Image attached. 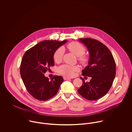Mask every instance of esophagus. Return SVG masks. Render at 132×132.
<instances>
[{"mask_svg": "<svg viewBox=\"0 0 132 132\" xmlns=\"http://www.w3.org/2000/svg\"><path fill=\"white\" fill-rule=\"evenodd\" d=\"M63 78H64V80H67V79H70V78H69V77H66V76L63 77Z\"/></svg>", "mask_w": 132, "mask_h": 132, "instance_id": "34e87169", "label": "esophagus"}]
</instances>
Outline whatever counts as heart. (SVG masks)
<instances>
[{"label":"heart","instance_id":"obj_1","mask_svg":"<svg viewBox=\"0 0 132 132\" xmlns=\"http://www.w3.org/2000/svg\"><path fill=\"white\" fill-rule=\"evenodd\" d=\"M67 48L72 53L78 57L79 61L82 64H86L88 62V57L85 55L86 52L85 47L80 43L77 42H72L67 45ZM64 50L63 47H60L56 50L53 55V59L56 63H60L62 61ZM60 73L68 77L74 76L75 72L79 70L77 66H71L64 64L58 68Z\"/></svg>","mask_w":132,"mask_h":132}]
</instances>
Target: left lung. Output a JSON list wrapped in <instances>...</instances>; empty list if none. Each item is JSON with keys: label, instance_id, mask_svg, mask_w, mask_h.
Returning a JSON list of instances; mask_svg holds the SVG:
<instances>
[{"label": "left lung", "instance_id": "1", "mask_svg": "<svg viewBox=\"0 0 132 132\" xmlns=\"http://www.w3.org/2000/svg\"><path fill=\"white\" fill-rule=\"evenodd\" d=\"M79 40L90 54L88 65L82 70V75L91 79L85 82L81 77L83 82L78 92L88 100H98L106 95L112 85L116 73V62L109 49L100 41L90 38Z\"/></svg>", "mask_w": 132, "mask_h": 132}]
</instances>
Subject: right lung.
Here are the masks:
<instances>
[{"label": "right lung", "instance_id": "1", "mask_svg": "<svg viewBox=\"0 0 132 132\" xmlns=\"http://www.w3.org/2000/svg\"><path fill=\"white\" fill-rule=\"evenodd\" d=\"M46 40L27 50L20 65V75L29 93L39 101H46L57 93L64 79L55 75L51 80L44 73L54 66L53 55L55 51L67 42Z\"/></svg>", "mask_w": 132, "mask_h": 132}]
</instances>
